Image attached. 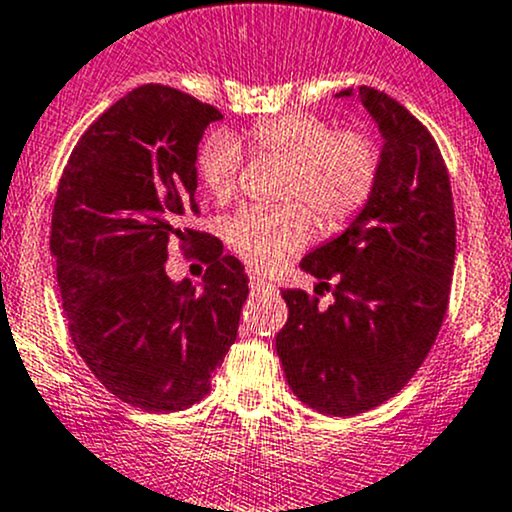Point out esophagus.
I'll list each match as a JSON object with an SVG mask.
<instances>
[{
    "label": "esophagus",
    "mask_w": 512,
    "mask_h": 512,
    "mask_svg": "<svg viewBox=\"0 0 512 512\" xmlns=\"http://www.w3.org/2000/svg\"><path fill=\"white\" fill-rule=\"evenodd\" d=\"M249 285H251V293H268V290H276V285L268 283V280H263L261 276H251Z\"/></svg>",
    "instance_id": "esophagus-1"
}]
</instances>
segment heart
I'll use <instances>...</instances> for the list:
<instances>
[{"mask_svg":"<svg viewBox=\"0 0 512 512\" xmlns=\"http://www.w3.org/2000/svg\"><path fill=\"white\" fill-rule=\"evenodd\" d=\"M251 151L290 163L283 207H249L227 222V244L246 266L276 271L315 234V210L327 229H344L364 210L381 173L376 141L359 129H337L315 114H280L246 131ZM241 146L234 136L214 134L197 153V175L214 200L234 195ZM308 204L305 206L304 202Z\"/></svg>","mask_w":512,"mask_h":512,"instance_id":"1","label":"heart"}]
</instances>
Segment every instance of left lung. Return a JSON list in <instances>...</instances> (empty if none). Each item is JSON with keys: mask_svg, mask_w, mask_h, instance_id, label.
I'll return each instance as SVG.
<instances>
[{"mask_svg": "<svg viewBox=\"0 0 512 512\" xmlns=\"http://www.w3.org/2000/svg\"><path fill=\"white\" fill-rule=\"evenodd\" d=\"M351 90L339 92V97ZM359 100L383 134L381 173L359 217L300 266L334 302L283 290L276 351L307 408L351 417L386 403L430 354L449 305L456 222L449 173L427 126L373 87Z\"/></svg>", "mask_w": 512, "mask_h": 512, "instance_id": "8db88e82", "label": "left lung"}]
</instances>
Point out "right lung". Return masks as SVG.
<instances>
[{
	"label": "right lung",
	"mask_w": 512,
	"mask_h": 512,
	"mask_svg": "<svg viewBox=\"0 0 512 512\" xmlns=\"http://www.w3.org/2000/svg\"><path fill=\"white\" fill-rule=\"evenodd\" d=\"M217 119L173 87H136L80 136L58 183L51 254L70 339L109 393L148 412L210 393L249 295L239 258L188 227L197 146ZM173 243L208 263L202 294L167 278Z\"/></svg>",
	"instance_id": "add662e5"
}]
</instances>
